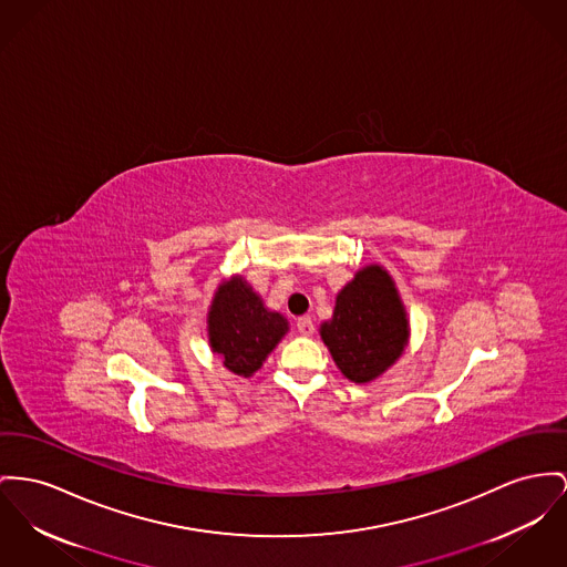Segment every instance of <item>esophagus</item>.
<instances>
[{"label": "esophagus", "instance_id": "1", "mask_svg": "<svg viewBox=\"0 0 567 567\" xmlns=\"http://www.w3.org/2000/svg\"><path fill=\"white\" fill-rule=\"evenodd\" d=\"M297 331L301 333L302 338H311L313 336V320L309 316H302L297 320Z\"/></svg>", "mask_w": 567, "mask_h": 567}]
</instances>
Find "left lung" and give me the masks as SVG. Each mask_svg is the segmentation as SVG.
Masks as SVG:
<instances>
[{"label":"left lung","instance_id":"8db88e82","mask_svg":"<svg viewBox=\"0 0 567 567\" xmlns=\"http://www.w3.org/2000/svg\"><path fill=\"white\" fill-rule=\"evenodd\" d=\"M318 331L343 378L368 384L382 377L411 338L409 313L389 270L359 268L338 292L331 320Z\"/></svg>","mask_w":567,"mask_h":567}]
</instances>
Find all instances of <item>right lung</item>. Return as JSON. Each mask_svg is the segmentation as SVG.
Wrapping results in <instances>:
<instances>
[{
  "mask_svg": "<svg viewBox=\"0 0 567 567\" xmlns=\"http://www.w3.org/2000/svg\"><path fill=\"white\" fill-rule=\"evenodd\" d=\"M208 343L236 377H254L290 331V322L266 307L243 275L221 279L206 316Z\"/></svg>",
  "mask_w": 567,
  "mask_h": 567,
  "instance_id": "right-lung-1",
  "label": "right lung"
}]
</instances>
